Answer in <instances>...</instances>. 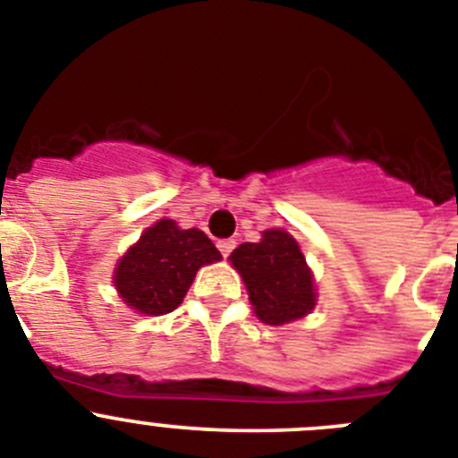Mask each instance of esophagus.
I'll list each match as a JSON object with an SVG mask.
<instances>
[{
	"instance_id": "obj_1",
	"label": "esophagus",
	"mask_w": 458,
	"mask_h": 458,
	"mask_svg": "<svg viewBox=\"0 0 458 458\" xmlns=\"http://www.w3.org/2000/svg\"><path fill=\"white\" fill-rule=\"evenodd\" d=\"M216 246H219L221 255H224V258H228V255L234 250V246H237V242H234V239H221Z\"/></svg>"
}]
</instances>
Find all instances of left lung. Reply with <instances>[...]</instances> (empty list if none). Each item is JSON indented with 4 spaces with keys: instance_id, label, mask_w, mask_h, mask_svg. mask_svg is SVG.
<instances>
[{
    "instance_id": "1",
    "label": "left lung",
    "mask_w": 458,
    "mask_h": 458,
    "mask_svg": "<svg viewBox=\"0 0 458 458\" xmlns=\"http://www.w3.org/2000/svg\"><path fill=\"white\" fill-rule=\"evenodd\" d=\"M242 274L255 315L280 327L315 308V287L306 258L285 230H267L262 242H246L230 255Z\"/></svg>"
}]
</instances>
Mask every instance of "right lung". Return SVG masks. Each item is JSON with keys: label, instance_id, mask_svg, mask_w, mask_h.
Instances as JSON below:
<instances>
[{"label": "right lung", "instance_id": "add662e5", "mask_svg": "<svg viewBox=\"0 0 458 458\" xmlns=\"http://www.w3.org/2000/svg\"><path fill=\"white\" fill-rule=\"evenodd\" d=\"M221 253L203 230H180L162 219L118 262L114 283L123 301L143 315H166L182 303L193 276Z\"/></svg>", "mask_w": 458, "mask_h": 458}]
</instances>
